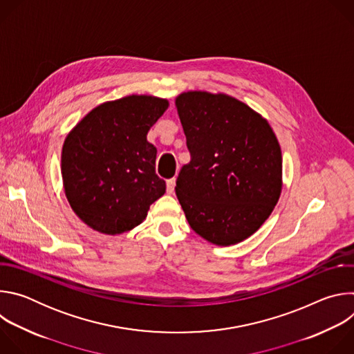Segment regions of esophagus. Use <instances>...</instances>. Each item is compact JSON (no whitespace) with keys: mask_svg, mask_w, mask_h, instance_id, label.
Returning <instances> with one entry per match:
<instances>
[{"mask_svg":"<svg viewBox=\"0 0 354 354\" xmlns=\"http://www.w3.org/2000/svg\"><path fill=\"white\" fill-rule=\"evenodd\" d=\"M175 183H176L175 178L167 180V192H168L169 194H174V192H175Z\"/></svg>","mask_w":354,"mask_h":354,"instance_id":"34e87169","label":"esophagus"}]
</instances>
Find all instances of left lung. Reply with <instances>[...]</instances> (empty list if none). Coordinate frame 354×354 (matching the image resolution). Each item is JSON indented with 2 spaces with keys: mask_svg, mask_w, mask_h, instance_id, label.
<instances>
[{
  "mask_svg": "<svg viewBox=\"0 0 354 354\" xmlns=\"http://www.w3.org/2000/svg\"><path fill=\"white\" fill-rule=\"evenodd\" d=\"M190 162L176 179L189 225L216 245L254 234L281 190V151L269 123L227 95L186 92L176 97Z\"/></svg>",
  "mask_w": 354,
  "mask_h": 354,
  "instance_id": "obj_1",
  "label": "left lung"
}]
</instances>
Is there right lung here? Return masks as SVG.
Listing matches in <instances>:
<instances>
[{
  "mask_svg": "<svg viewBox=\"0 0 354 354\" xmlns=\"http://www.w3.org/2000/svg\"><path fill=\"white\" fill-rule=\"evenodd\" d=\"M167 108L165 99L131 95L92 109L67 136L66 196L91 228L109 235L130 231L165 193V180L156 174L157 148L147 133Z\"/></svg>",
  "mask_w": 354,
  "mask_h": 354,
  "instance_id": "right-lung-1",
  "label": "right lung"
}]
</instances>
